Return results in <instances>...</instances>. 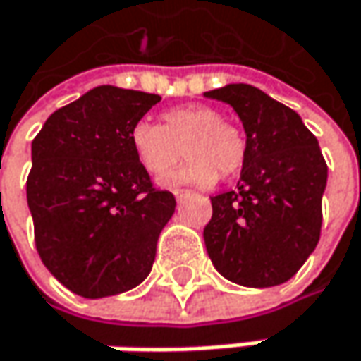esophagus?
Instances as JSON below:
<instances>
[{
	"label": "esophagus",
	"mask_w": 361,
	"mask_h": 361,
	"mask_svg": "<svg viewBox=\"0 0 361 361\" xmlns=\"http://www.w3.org/2000/svg\"><path fill=\"white\" fill-rule=\"evenodd\" d=\"M172 193H174L176 202H183L185 197H189V195H191V191H187V189H174Z\"/></svg>",
	"instance_id": "esophagus-1"
}]
</instances>
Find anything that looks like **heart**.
<instances>
[{
  "label": "heart",
  "instance_id": "obj_1",
  "mask_svg": "<svg viewBox=\"0 0 361 361\" xmlns=\"http://www.w3.org/2000/svg\"><path fill=\"white\" fill-rule=\"evenodd\" d=\"M164 124L139 120L130 130V143L149 172L161 176L174 164L189 156V161L164 178V185L193 183L207 187L237 174L247 158V137L231 120H224L209 106L189 104L164 112Z\"/></svg>",
  "mask_w": 361,
  "mask_h": 361
}]
</instances>
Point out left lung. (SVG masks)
<instances>
[{
    "instance_id": "obj_1",
    "label": "left lung",
    "mask_w": 361,
    "mask_h": 361,
    "mask_svg": "<svg viewBox=\"0 0 361 361\" xmlns=\"http://www.w3.org/2000/svg\"><path fill=\"white\" fill-rule=\"evenodd\" d=\"M205 97L233 106L247 135L237 191L212 197L207 255L237 285L287 283L320 239L329 168L318 139L299 114L251 85H226Z\"/></svg>"
}]
</instances>
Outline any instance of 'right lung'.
<instances>
[{
	"label": "right lung",
	"instance_id": "add662e5",
	"mask_svg": "<svg viewBox=\"0 0 361 361\" xmlns=\"http://www.w3.org/2000/svg\"><path fill=\"white\" fill-rule=\"evenodd\" d=\"M159 99L102 85L56 110L32 139L26 202L35 247L72 293H124L152 272L176 200L152 183L130 130Z\"/></svg>",
	"mask_w": 361,
	"mask_h": 361
}]
</instances>
